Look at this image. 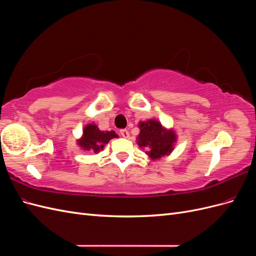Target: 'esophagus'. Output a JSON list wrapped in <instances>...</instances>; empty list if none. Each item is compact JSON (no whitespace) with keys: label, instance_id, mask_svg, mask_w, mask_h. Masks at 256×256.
<instances>
[{"label":"esophagus","instance_id":"esophagus-1","mask_svg":"<svg viewBox=\"0 0 256 256\" xmlns=\"http://www.w3.org/2000/svg\"><path fill=\"white\" fill-rule=\"evenodd\" d=\"M120 136H122V138H129V131L127 130V129H122L120 131Z\"/></svg>","mask_w":256,"mask_h":256}]
</instances>
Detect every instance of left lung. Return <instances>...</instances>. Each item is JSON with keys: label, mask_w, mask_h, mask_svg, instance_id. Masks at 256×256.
I'll return each mask as SVG.
<instances>
[{"label": "left lung", "mask_w": 256, "mask_h": 256, "mask_svg": "<svg viewBox=\"0 0 256 256\" xmlns=\"http://www.w3.org/2000/svg\"><path fill=\"white\" fill-rule=\"evenodd\" d=\"M140 134L138 136V144L146 147V154L152 159H159L173 150V144L176 136L173 130H166L157 120H150L140 124Z\"/></svg>", "instance_id": "8db88e82"}]
</instances>
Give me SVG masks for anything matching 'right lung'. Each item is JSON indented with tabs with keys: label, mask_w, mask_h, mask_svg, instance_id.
<instances>
[{
	"label": "right lung",
	"mask_w": 256,
	"mask_h": 256,
	"mask_svg": "<svg viewBox=\"0 0 256 256\" xmlns=\"http://www.w3.org/2000/svg\"><path fill=\"white\" fill-rule=\"evenodd\" d=\"M114 131H102L94 124L88 125L83 130V136L81 140L78 141L83 150H90L92 152H99L102 150L104 145L109 143V141L113 138H116Z\"/></svg>",
	"instance_id": "add662e5"
}]
</instances>
